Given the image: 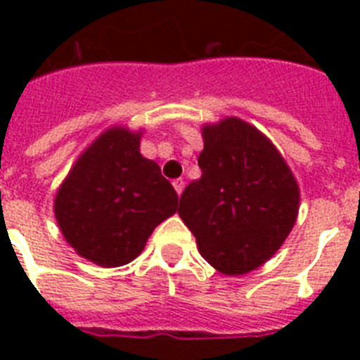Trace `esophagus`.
I'll use <instances>...</instances> for the list:
<instances>
[{
    "mask_svg": "<svg viewBox=\"0 0 360 360\" xmlns=\"http://www.w3.org/2000/svg\"><path fill=\"white\" fill-rule=\"evenodd\" d=\"M174 188H175V192H177V194L181 196V192H183V188H185V181L174 179Z\"/></svg>",
    "mask_w": 360,
    "mask_h": 360,
    "instance_id": "34e87169",
    "label": "esophagus"
}]
</instances>
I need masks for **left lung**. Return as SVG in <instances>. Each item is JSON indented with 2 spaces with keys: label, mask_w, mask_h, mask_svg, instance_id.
Listing matches in <instances>:
<instances>
[{
  "label": "left lung",
  "mask_w": 360,
  "mask_h": 360,
  "mask_svg": "<svg viewBox=\"0 0 360 360\" xmlns=\"http://www.w3.org/2000/svg\"><path fill=\"white\" fill-rule=\"evenodd\" d=\"M202 177L181 194L179 217L209 265L228 276L262 267L290 236L299 185L267 136L239 117L203 124Z\"/></svg>",
  "instance_id": "8db88e82"
}]
</instances>
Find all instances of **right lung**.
<instances>
[{
  "mask_svg": "<svg viewBox=\"0 0 360 360\" xmlns=\"http://www.w3.org/2000/svg\"><path fill=\"white\" fill-rule=\"evenodd\" d=\"M141 130L115 124L82 153L59 185L53 214L76 254L101 267L127 265L153 230L177 213V192L140 153Z\"/></svg>",
  "mask_w": 360,
  "mask_h": 360,
  "instance_id": "1",
  "label": "right lung"
}]
</instances>
